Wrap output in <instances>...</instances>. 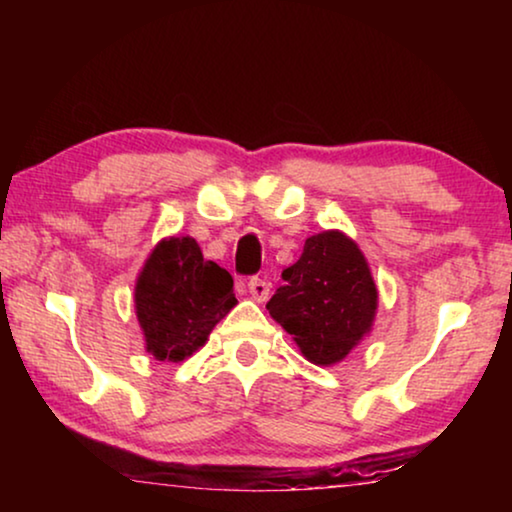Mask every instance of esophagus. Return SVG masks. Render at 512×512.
<instances>
[{
    "mask_svg": "<svg viewBox=\"0 0 512 512\" xmlns=\"http://www.w3.org/2000/svg\"><path fill=\"white\" fill-rule=\"evenodd\" d=\"M249 293H251V298L256 300V303H263V300H268V296H270V284L265 282V279L251 277L249 279Z\"/></svg>",
    "mask_w": 512,
    "mask_h": 512,
    "instance_id": "esophagus-1",
    "label": "esophagus"
}]
</instances>
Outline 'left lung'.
Masks as SVG:
<instances>
[{
    "mask_svg": "<svg viewBox=\"0 0 512 512\" xmlns=\"http://www.w3.org/2000/svg\"><path fill=\"white\" fill-rule=\"evenodd\" d=\"M282 279L284 286L265 307L307 361L333 366L373 328L377 286L366 256L340 230L307 237L303 254Z\"/></svg>",
    "mask_w": 512,
    "mask_h": 512,
    "instance_id": "obj_1",
    "label": "left lung"
}]
</instances>
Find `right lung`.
<instances>
[{"label":"right lung","instance_id":"obj_1","mask_svg":"<svg viewBox=\"0 0 512 512\" xmlns=\"http://www.w3.org/2000/svg\"><path fill=\"white\" fill-rule=\"evenodd\" d=\"M235 305L230 272L207 261L188 235L160 240L135 284L146 352L158 361L179 363L198 352Z\"/></svg>","mask_w":512,"mask_h":512}]
</instances>
